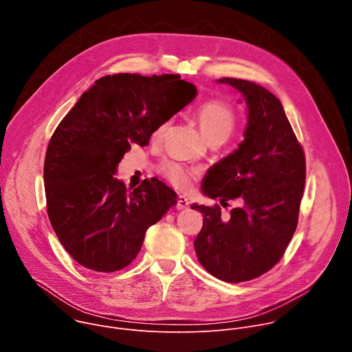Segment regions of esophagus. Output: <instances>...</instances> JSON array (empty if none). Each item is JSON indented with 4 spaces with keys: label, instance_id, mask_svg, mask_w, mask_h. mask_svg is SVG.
Returning a JSON list of instances; mask_svg holds the SVG:
<instances>
[{
    "label": "esophagus",
    "instance_id": "34e87169",
    "mask_svg": "<svg viewBox=\"0 0 352 352\" xmlns=\"http://www.w3.org/2000/svg\"><path fill=\"white\" fill-rule=\"evenodd\" d=\"M188 208H189V200L185 196H179L177 199V209L184 210V209H188Z\"/></svg>",
    "mask_w": 352,
    "mask_h": 352
}]
</instances>
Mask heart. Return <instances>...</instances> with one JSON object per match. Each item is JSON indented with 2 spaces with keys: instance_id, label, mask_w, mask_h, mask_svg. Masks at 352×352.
I'll return each instance as SVG.
<instances>
[{
  "instance_id": "b5f03b06",
  "label": "heart",
  "mask_w": 352,
  "mask_h": 352,
  "mask_svg": "<svg viewBox=\"0 0 352 352\" xmlns=\"http://www.w3.org/2000/svg\"><path fill=\"white\" fill-rule=\"evenodd\" d=\"M196 120L202 129L205 138L212 139H223L226 140L234 131L236 124L235 110L226 102L217 98H208L200 103L196 109ZM171 121H163L153 132L155 140H162L168 131ZM157 173L167 179L171 185L185 190L189 189L193 181L197 178L199 171L193 167L166 160L157 166Z\"/></svg>"
}]
</instances>
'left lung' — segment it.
Listing matches in <instances>:
<instances>
[{
  "label": "left lung",
  "instance_id": "obj_1",
  "mask_svg": "<svg viewBox=\"0 0 352 352\" xmlns=\"http://www.w3.org/2000/svg\"><path fill=\"white\" fill-rule=\"evenodd\" d=\"M248 104L245 139L234 153L214 164L202 190L221 206L239 199V208L221 216L219 205H190L204 214L195 239L197 259L210 274L227 281L254 280L283 258L296 230L307 164L280 100L263 86L221 78Z\"/></svg>",
  "mask_w": 352,
  "mask_h": 352
}]
</instances>
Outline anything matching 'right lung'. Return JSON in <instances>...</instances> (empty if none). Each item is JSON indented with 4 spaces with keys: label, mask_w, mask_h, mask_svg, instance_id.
I'll use <instances>...</instances> for the list:
<instances>
[{
    "label": "right lung",
    "mask_w": 352,
    "mask_h": 352,
    "mask_svg": "<svg viewBox=\"0 0 352 352\" xmlns=\"http://www.w3.org/2000/svg\"><path fill=\"white\" fill-rule=\"evenodd\" d=\"M195 96L179 75H107L58 124L44 160L47 213L79 265L103 273L126 267L147 228L175 205L177 193L157 178L131 190L113 175L131 144L146 146Z\"/></svg>",
    "instance_id": "obj_1"
}]
</instances>
